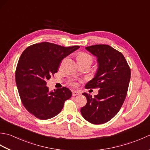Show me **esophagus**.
<instances>
[{
	"mask_svg": "<svg viewBox=\"0 0 150 150\" xmlns=\"http://www.w3.org/2000/svg\"><path fill=\"white\" fill-rule=\"evenodd\" d=\"M80 94H81V93L78 91H72L73 96H77V95H79Z\"/></svg>",
	"mask_w": 150,
	"mask_h": 150,
	"instance_id": "34e87169",
	"label": "esophagus"
}]
</instances>
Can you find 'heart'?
<instances>
[{"label": "heart", "mask_w": 150, "mask_h": 150, "mask_svg": "<svg viewBox=\"0 0 150 150\" xmlns=\"http://www.w3.org/2000/svg\"><path fill=\"white\" fill-rule=\"evenodd\" d=\"M77 59L78 62H86L91 64L93 62V57H92L90 54L84 53V52H79L77 55ZM71 85H75L74 82H71Z\"/></svg>", "instance_id": "heart-1"}]
</instances>
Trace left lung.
Here are the masks:
<instances>
[{
	"label": "left lung",
	"instance_id": "8db88e82",
	"mask_svg": "<svg viewBox=\"0 0 150 150\" xmlns=\"http://www.w3.org/2000/svg\"><path fill=\"white\" fill-rule=\"evenodd\" d=\"M85 49L97 57L98 68L94 77L86 84V88H98V93L87 98L81 109L82 117L90 123L107 122L116 115L125 100L131 76L126 59L120 52L106 44H97Z\"/></svg>",
	"mask_w": 150,
	"mask_h": 150
}]
</instances>
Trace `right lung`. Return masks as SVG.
Returning a JSON list of instances; mask_svg holds the SVG:
<instances>
[{
  "mask_svg": "<svg viewBox=\"0 0 150 150\" xmlns=\"http://www.w3.org/2000/svg\"><path fill=\"white\" fill-rule=\"evenodd\" d=\"M79 47L44 42L33 44L22 52L15 71L16 84L24 106L38 119L57 115L71 97V91L66 87L50 91L46 81L57 72L61 60Z\"/></svg>",
  "mask_w": 150,
  "mask_h": 150,
  "instance_id": "obj_1",
  "label": "right lung"
}]
</instances>
